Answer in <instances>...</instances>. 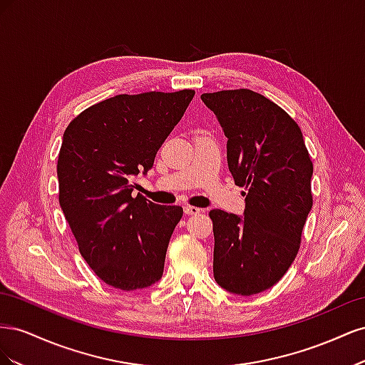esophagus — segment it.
<instances>
[{
	"mask_svg": "<svg viewBox=\"0 0 365 365\" xmlns=\"http://www.w3.org/2000/svg\"><path fill=\"white\" fill-rule=\"evenodd\" d=\"M201 212H202L201 208L193 207V205H185V207H184V213H185V215H200Z\"/></svg>",
	"mask_w": 365,
	"mask_h": 365,
	"instance_id": "esophagus-1",
	"label": "esophagus"
}]
</instances>
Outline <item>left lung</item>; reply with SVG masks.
<instances>
[{"instance_id":"left-lung-1","label":"left lung","mask_w":365,"mask_h":365,"mask_svg":"<svg viewBox=\"0 0 365 365\" xmlns=\"http://www.w3.org/2000/svg\"><path fill=\"white\" fill-rule=\"evenodd\" d=\"M227 141L228 169L244 187V216L212 210L215 280L252 295L289 269L312 208L314 164L295 120L264 96L227 90L201 96Z\"/></svg>"}]
</instances>
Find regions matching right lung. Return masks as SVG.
I'll list each match as a JSON object with an SVG mask.
<instances>
[{
  "instance_id": "right-lung-1",
  "label": "right lung",
  "mask_w": 365,
  "mask_h": 365,
  "mask_svg": "<svg viewBox=\"0 0 365 365\" xmlns=\"http://www.w3.org/2000/svg\"><path fill=\"white\" fill-rule=\"evenodd\" d=\"M193 96V90L118 94L86 108L63 132L61 208L82 257L117 289L148 288L163 275L182 208L134 196L132 176L152 168Z\"/></svg>"
}]
</instances>
